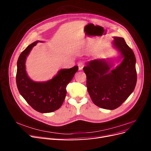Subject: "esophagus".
Segmentation results:
<instances>
[{
	"mask_svg": "<svg viewBox=\"0 0 151 151\" xmlns=\"http://www.w3.org/2000/svg\"><path fill=\"white\" fill-rule=\"evenodd\" d=\"M77 65H78V67H79V70H83V68L84 66V62L83 61H79V62H78V63H77Z\"/></svg>",
	"mask_w": 151,
	"mask_h": 151,
	"instance_id": "esophagus-1",
	"label": "esophagus"
}]
</instances>
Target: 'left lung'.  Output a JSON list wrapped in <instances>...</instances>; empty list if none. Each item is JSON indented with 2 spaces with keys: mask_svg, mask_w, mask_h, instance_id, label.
I'll return each instance as SVG.
<instances>
[{
  "mask_svg": "<svg viewBox=\"0 0 151 151\" xmlns=\"http://www.w3.org/2000/svg\"><path fill=\"white\" fill-rule=\"evenodd\" d=\"M122 54L123 60L115 68L105 59H96L86 63L83 68L86 86L93 102L106 109H115L129 98L137 83L135 57L125 40L114 37L113 42Z\"/></svg>",
  "mask_w": 151,
  "mask_h": 151,
  "instance_id": "8db88e82",
  "label": "left lung"
}]
</instances>
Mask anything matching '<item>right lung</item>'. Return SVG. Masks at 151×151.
Instances as JSON below:
<instances>
[{"instance_id": "right-lung-1", "label": "right lung", "mask_w": 151, "mask_h": 151, "mask_svg": "<svg viewBox=\"0 0 151 151\" xmlns=\"http://www.w3.org/2000/svg\"><path fill=\"white\" fill-rule=\"evenodd\" d=\"M38 42L28 45L20 54L17 62L16 84L21 95L34 109L40 113H50L62 106L66 96V87L78 70V67L61 69L53 79L47 82L32 81L27 75L25 62Z\"/></svg>"}]
</instances>
